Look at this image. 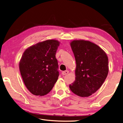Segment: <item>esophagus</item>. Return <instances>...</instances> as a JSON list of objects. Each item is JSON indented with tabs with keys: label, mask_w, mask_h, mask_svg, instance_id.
I'll return each instance as SVG.
<instances>
[{
	"label": "esophagus",
	"mask_w": 123,
	"mask_h": 123,
	"mask_svg": "<svg viewBox=\"0 0 123 123\" xmlns=\"http://www.w3.org/2000/svg\"><path fill=\"white\" fill-rule=\"evenodd\" d=\"M68 73H69L68 71H63L62 72V75H66L68 74Z\"/></svg>",
	"instance_id": "34e87169"
}]
</instances>
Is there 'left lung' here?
Instances as JSON below:
<instances>
[{"label": "left lung", "mask_w": 123, "mask_h": 123, "mask_svg": "<svg viewBox=\"0 0 123 123\" xmlns=\"http://www.w3.org/2000/svg\"><path fill=\"white\" fill-rule=\"evenodd\" d=\"M70 45L77 65L75 81L69 88L76 95L87 97L105 81L109 71L108 56L103 49L90 41L74 40Z\"/></svg>", "instance_id": "obj_1"}]
</instances>
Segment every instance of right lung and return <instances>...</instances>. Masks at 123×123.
<instances>
[{
    "label": "right lung",
    "mask_w": 123,
    "mask_h": 123,
    "mask_svg": "<svg viewBox=\"0 0 123 123\" xmlns=\"http://www.w3.org/2000/svg\"><path fill=\"white\" fill-rule=\"evenodd\" d=\"M60 42L48 40L36 43L24 51L19 70L24 84L33 95L42 96L53 88L59 77L56 52Z\"/></svg>",
    "instance_id": "obj_1"
}]
</instances>
